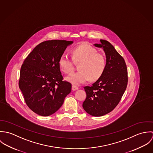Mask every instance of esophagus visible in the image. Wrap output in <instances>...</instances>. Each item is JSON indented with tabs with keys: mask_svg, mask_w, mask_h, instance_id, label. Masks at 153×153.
Instances as JSON below:
<instances>
[{
	"mask_svg": "<svg viewBox=\"0 0 153 153\" xmlns=\"http://www.w3.org/2000/svg\"><path fill=\"white\" fill-rule=\"evenodd\" d=\"M78 87H76V86L73 85V86L72 87V90L74 91H76V90H78Z\"/></svg>",
	"mask_w": 153,
	"mask_h": 153,
	"instance_id": "1",
	"label": "esophagus"
}]
</instances>
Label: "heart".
Here are the masks:
<instances>
[{
    "label": "heart",
    "instance_id": "obj_1",
    "mask_svg": "<svg viewBox=\"0 0 153 153\" xmlns=\"http://www.w3.org/2000/svg\"><path fill=\"white\" fill-rule=\"evenodd\" d=\"M72 59L66 55H62L59 60L61 69L65 74H69L74 70V62H81L80 71L67 76L66 81L74 85H79L86 82L90 79L95 81L103 74L105 66V56L97 52V50L87 44H83L74 48L72 51Z\"/></svg>",
    "mask_w": 153,
    "mask_h": 153
}]
</instances>
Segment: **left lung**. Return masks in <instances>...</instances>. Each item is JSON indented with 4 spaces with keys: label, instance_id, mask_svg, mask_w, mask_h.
Returning <instances> with one entry per match:
<instances>
[{
    "label": "left lung",
    "instance_id": "8db88e82",
    "mask_svg": "<svg viewBox=\"0 0 153 153\" xmlns=\"http://www.w3.org/2000/svg\"><path fill=\"white\" fill-rule=\"evenodd\" d=\"M106 57V66L101 76L91 87H85L87 98L82 104L84 110L94 117L103 116L112 111L123 95L128 82L127 69L124 58L108 41L101 39Z\"/></svg>",
    "mask_w": 153,
    "mask_h": 153
}]
</instances>
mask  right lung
I'll return each mask as SVG.
<instances>
[{"instance_id": "add662e5", "label": "right lung", "mask_w": 153, "mask_h": 153, "mask_svg": "<svg viewBox=\"0 0 153 153\" xmlns=\"http://www.w3.org/2000/svg\"><path fill=\"white\" fill-rule=\"evenodd\" d=\"M73 41H46L29 54L20 71L19 87L28 107L47 117L62 105L71 91V84L63 81L59 60Z\"/></svg>"}]
</instances>
